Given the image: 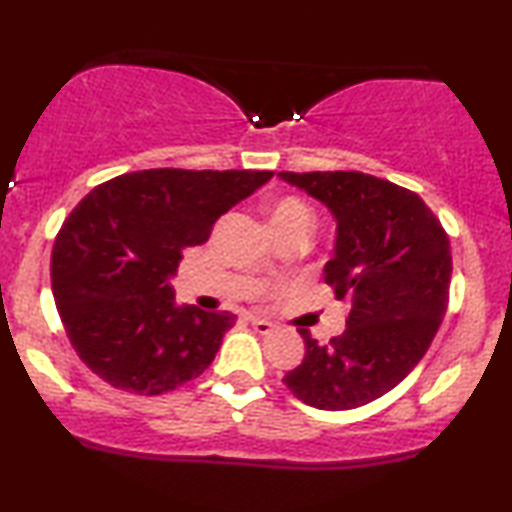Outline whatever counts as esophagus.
I'll return each instance as SVG.
<instances>
[{
  "instance_id": "esophagus-1",
  "label": "esophagus",
  "mask_w": 512,
  "mask_h": 512,
  "mask_svg": "<svg viewBox=\"0 0 512 512\" xmlns=\"http://www.w3.org/2000/svg\"><path fill=\"white\" fill-rule=\"evenodd\" d=\"M249 324L254 326L256 333H261V335H268V333L275 331V324H272V321H268V319H261V317H249Z\"/></svg>"
}]
</instances>
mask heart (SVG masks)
I'll list each match as a JSON object with an SVG mask.
<instances>
[{"mask_svg": "<svg viewBox=\"0 0 512 512\" xmlns=\"http://www.w3.org/2000/svg\"><path fill=\"white\" fill-rule=\"evenodd\" d=\"M268 219L275 228V233L291 228H305L310 230L314 223V212L300 195H277L268 202Z\"/></svg>", "mask_w": 512, "mask_h": 512, "instance_id": "obj_1", "label": "heart"}]
</instances>
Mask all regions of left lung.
<instances>
[{
  "label": "left lung",
  "mask_w": 512,
  "mask_h": 512,
  "mask_svg": "<svg viewBox=\"0 0 512 512\" xmlns=\"http://www.w3.org/2000/svg\"><path fill=\"white\" fill-rule=\"evenodd\" d=\"M328 207L338 223L324 265L335 298H349L347 328L284 375L300 401L352 410L380 398L422 361L447 310L450 237L417 193L363 172H279Z\"/></svg>",
  "instance_id": "left-lung-1"
}]
</instances>
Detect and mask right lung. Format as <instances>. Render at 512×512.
I'll use <instances>...</instances> for the list:
<instances>
[{
  "label": "right lung",
  "instance_id": "add662e5",
  "mask_svg": "<svg viewBox=\"0 0 512 512\" xmlns=\"http://www.w3.org/2000/svg\"><path fill=\"white\" fill-rule=\"evenodd\" d=\"M272 177L268 170H142L93 188L62 223L51 282L79 359L111 387L158 396L205 373L230 312L177 305L184 249Z\"/></svg>",
  "mask_w": 512,
  "mask_h": 512
}]
</instances>
